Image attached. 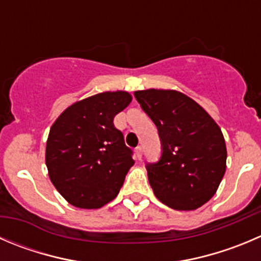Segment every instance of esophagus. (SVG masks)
Listing matches in <instances>:
<instances>
[{
  "mask_svg": "<svg viewBox=\"0 0 261 261\" xmlns=\"http://www.w3.org/2000/svg\"><path fill=\"white\" fill-rule=\"evenodd\" d=\"M135 155L138 156V159H141V155H143V149H141V146L135 148Z\"/></svg>",
  "mask_w": 261,
  "mask_h": 261,
  "instance_id": "obj_1",
  "label": "esophagus"
}]
</instances>
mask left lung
Masks as SVG:
<instances>
[{"label": "left lung", "mask_w": 261, "mask_h": 261, "mask_svg": "<svg viewBox=\"0 0 261 261\" xmlns=\"http://www.w3.org/2000/svg\"><path fill=\"white\" fill-rule=\"evenodd\" d=\"M141 108L161 135V161L148 164L154 195L176 211H195L208 203L226 173L227 148L212 116L173 89L135 92Z\"/></svg>", "instance_id": "8db88e82"}]
</instances>
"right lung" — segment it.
Wrapping results in <instances>:
<instances>
[{"mask_svg":"<svg viewBox=\"0 0 261 261\" xmlns=\"http://www.w3.org/2000/svg\"><path fill=\"white\" fill-rule=\"evenodd\" d=\"M131 100L125 90L98 93L72 103L53 122L45 145L48 176L71 205L99 209L117 196L135 162L113 118Z\"/></svg>","mask_w":261,"mask_h":261,"instance_id":"1","label":"right lung"}]
</instances>
